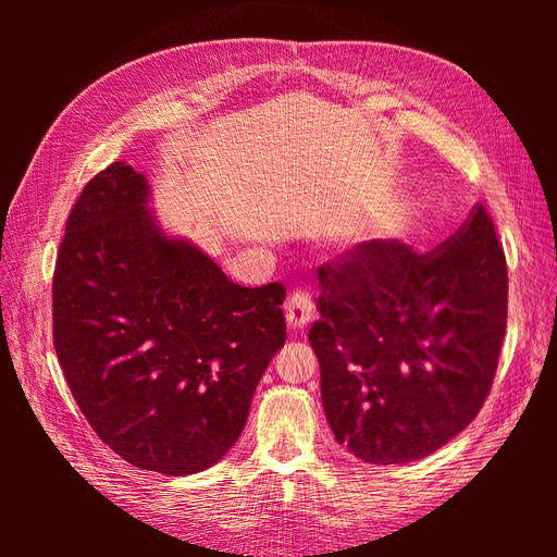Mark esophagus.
I'll use <instances>...</instances> for the list:
<instances>
[{"label": "esophagus", "mask_w": 557, "mask_h": 557, "mask_svg": "<svg viewBox=\"0 0 557 557\" xmlns=\"http://www.w3.org/2000/svg\"><path fill=\"white\" fill-rule=\"evenodd\" d=\"M313 315V301L309 297V293H293L285 301V323L293 332H301Z\"/></svg>", "instance_id": "34e87169"}]
</instances>
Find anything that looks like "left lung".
<instances>
[{
	"label": "left lung",
	"instance_id": "8db88e82",
	"mask_svg": "<svg viewBox=\"0 0 557 557\" xmlns=\"http://www.w3.org/2000/svg\"><path fill=\"white\" fill-rule=\"evenodd\" d=\"M309 342L334 440L372 465L428 458L491 393L507 330V260L476 205L440 248L358 244L318 269Z\"/></svg>",
	"mask_w": 557,
	"mask_h": 557
}]
</instances>
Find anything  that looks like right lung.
Wrapping results in <instances>:
<instances>
[{"instance_id":"right-lung-1","label":"right lung","mask_w":557,"mask_h":557,"mask_svg":"<svg viewBox=\"0 0 557 557\" xmlns=\"http://www.w3.org/2000/svg\"><path fill=\"white\" fill-rule=\"evenodd\" d=\"M127 162L74 205L53 276V339L90 428L129 465L188 476L239 440L285 344L281 283L244 288L166 234Z\"/></svg>"}]
</instances>
